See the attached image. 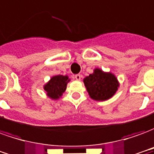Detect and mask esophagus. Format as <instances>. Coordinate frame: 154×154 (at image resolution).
Here are the masks:
<instances>
[{"instance_id":"34e87169","label":"esophagus","mask_w":154,"mask_h":154,"mask_svg":"<svg viewBox=\"0 0 154 154\" xmlns=\"http://www.w3.org/2000/svg\"><path fill=\"white\" fill-rule=\"evenodd\" d=\"M81 77H82V75H79V74L75 75V78L77 79V80H80V79H81Z\"/></svg>"}]
</instances>
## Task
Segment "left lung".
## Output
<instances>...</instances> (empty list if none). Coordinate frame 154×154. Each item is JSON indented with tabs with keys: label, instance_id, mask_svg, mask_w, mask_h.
I'll use <instances>...</instances> for the list:
<instances>
[{
	"label": "left lung",
	"instance_id": "left-lung-1",
	"mask_svg": "<svg viewBox=\"0 0 154 154\" xmlns=\"http://www.w3.org/2000/svg\"><path fill=\"white\" fill-rule=\"evenodd\" d=\"M89 97L97 101L110 99L119 87L115 75L110 72H103L100 69H94V73L84 79Z\"/></svg>",
	"mask_w": 154,
	"mask_h": 154
}]
</instances>
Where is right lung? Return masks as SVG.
I'll use <instances>...</instances> for the list:
<instances>
[{
  "mask_svg": "<svg viewBox=\"0 0 154 154\" xmlns=\"http://www.w3.org/2000/svg\"><path fill=\"white\" fill-rule=\"evenodd\" d=\"M70 79L67 75H54L49 82L44 85L46 94L51 100H59L66 89V86Z\"/></svg>",
  "mask_w": 154,
  "mask_h": 154,
  "instance_id": "1",
  "label": "right lung"
}]
</instances>
